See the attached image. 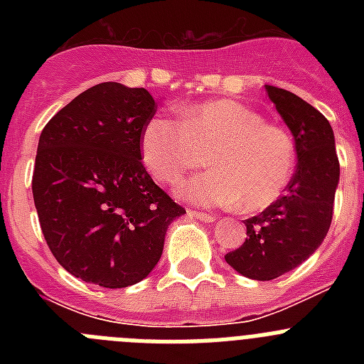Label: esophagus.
<instances>
[{"mask_svg": "<svg viewBox=\"0 0 364 364\" xmlns=\"http://www.w3.org/2000/svg\"><path fill=\"white\" fill-rule=\"evenodd\" d=\"M188 215H189V217L198 218V220H202V222H215V220H217V217H215V215L202 213V211H191V210H189Z\"/></svg>", "mask_w": 364, "mask_h": 364, "instance_id": "esophagus-1", "label": "esophagus"}]
</instances>
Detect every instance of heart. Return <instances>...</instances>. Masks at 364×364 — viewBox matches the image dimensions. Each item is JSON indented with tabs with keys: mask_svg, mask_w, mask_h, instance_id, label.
Wrapping results in <instances>:
<instances>
[{
	"mask_svg": "<svg viewBox=\"0 0 364 364\" xmlns=\"http://www.w3.org/2000/svg\"><path fill=\"white\" fill-rule=\"evenodd\" d=\"M180 124L154 117L140 138L151 175L173 184L202 164L210 169L186 180L176 193L202 205H235L253 213L281 197L295 169V144L282 127L235 100L182 109Z\"/></svg>",
	"mask_w": 364,
	"mask_h": 364,
	"instance_id": "1",
	"label": "heart"
}]
</instances>
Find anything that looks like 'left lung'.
Returning a JSON list of instances; mask_svg holds the SVG:
<instances>
[{
  "mask_svg": "<svg viewBox=\"0 0 364 364\" xmlns=\"http://www.w3.org/2000/svg\"><path fill=\"white\" fill-rule=\"evenodd\" d=\"M295 140L297 169L284 195L244 220L246 240L226 262L253 281H273L302 264L321 246L333 215L339 160L332 125L297 95L266 85Z\"/></svg>",
  "mask_w": 364,
  "mask_h": 364,
  "instance_id": "8db88e82",
  "label": "left lung"
}]
</instances>
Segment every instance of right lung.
Returning <instances> with one entry per match:
<instances>
[{"instance_id":"obj_1","label":"right lung","mask_w":364,"mask_h":364,"mask_svg":"<svg viewBox=\"0 0 364 364\" xmlns=\"http://www.w3.org/2000/svg\"><path fill=\"white\" fill-rule=\"evenodd\" d=\"M156 104L146 89L91 87L58 111L38 142L32 195L43 237L70 275L104 288L146 279L167 228L184 215L142 164Z\"/></svg>"}]
</instances>
